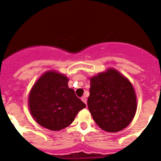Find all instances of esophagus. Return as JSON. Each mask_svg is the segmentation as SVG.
I'll list each match as a JSON object with an SVG mask.
<instances>
[{
  "label": "esophagus",
  "instance_id": "1",
  "mask_svg": "<svg viewBox=\"0 0 161 161\" xmlns=\"http://www.w3.org/2000/svg\"><path fill=\"white\" fill-rule=\"evenodd\" d=\"M81 101L84 102V103L87 104V99H86V97H82Z\"/></svg>",
  "mask_w": 161,
  "mask_h": 161
}]
</instances>
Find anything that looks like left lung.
<instances>
[{
    "mask_svg": "<svg viewBox=\"0 0 161 161\" xmlns=\"http://www.w3.org/2000/svg\"><path fill=\"white\" fill-rule=\"evenodd\" d=\"M88 108L98 126L107 132L126 128L136 114V96L131 83L109 68L90 78Z\"/></svg>",
    "mask_w": 161,
    "mask_h": 161,
    "instance_id": "obj_1",
    "label": "left lung"
}]
</instances>
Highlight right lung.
Returning a JSON list of instances; mask_svg holds the SVG:
<instances>
[{"instance_id": "obj_1", "label": "right lung", "mask_w": 161, "mask_h": 161, "mask_svg": "<svg viewBox=\"0 0 161 161\" xmlns=\"http://www.w3.org/2000/svg\"><path fill=\"white\" fill-rule=\"evenodd\" d=\"M68 82L66 76L49 71L34 85L28 102L31 115L40 126L52 130L65 128L86 106Z\"/></svg>"}]
</instances>
